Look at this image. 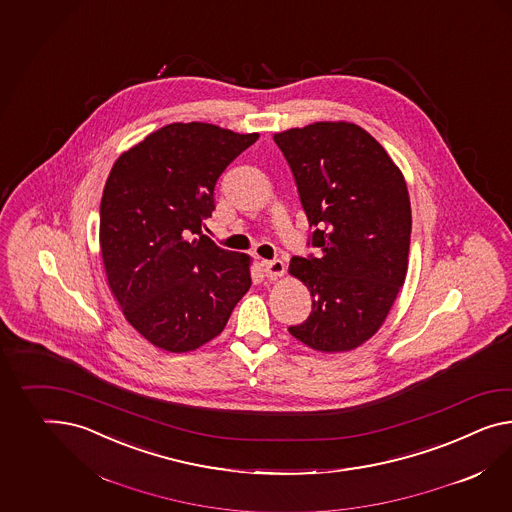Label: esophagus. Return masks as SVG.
<instances>
[{
	"label": "esophagus",
	"mask_w": 512,
	"mask_h": 512,
	"mask_svg": "<svg viewBox=\"0 0 512 512\" xmlns=\"http://www.w3.org/2000/svg\"><path fill=\"white\" fill-rule=\"evenodd\" d=\"M263 273L267 278H280V276H284L286 273V265L282 260H265L262 262Z\"/></svg>",
	"instance_id": "esophagus-1"
}]
</instances>
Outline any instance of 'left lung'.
Returning <instances> with one entry per match:
<instances>
[{
  "instance_id": "1",
  "label": "left lung",
  "mask_w": 512,
  "mask_h": 512,
  "mask_svg": "<svg viewBox=\"0 0 512 512\" xmlns=\"http://www.w3.org/2000/svg\"><path fill=\"white\" fill-rule=\"evenodd\" d=\"M293 172L321 258H293L312 295L289 334L321 353L377 334L405 284L412 211L407 182L375 137L353 122H314L273 135Z\"/></svg>"
}]
</instances>
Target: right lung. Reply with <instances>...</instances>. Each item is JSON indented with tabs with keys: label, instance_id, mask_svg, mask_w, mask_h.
<instances>
[{
	"label": "right lung",
	"instance_id": "right-lung-1",
	"mask_svg": "<svg viewBox=\"0 0 512 512\" xmlns=\"http://www.w3.org/2000/svg\"><path fill=\"white\" fill-rule=\"evenodd\" d=\"M260 133L174 122L118 156L100 204L107 286L128 323L163 351L187 353L223 332L249 291L250 256L202 236L213 191Z\"/></svg>",
	"mask_w": 512,
	"mask_h": 512
}]
</instances>
